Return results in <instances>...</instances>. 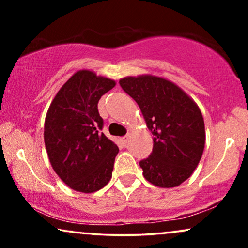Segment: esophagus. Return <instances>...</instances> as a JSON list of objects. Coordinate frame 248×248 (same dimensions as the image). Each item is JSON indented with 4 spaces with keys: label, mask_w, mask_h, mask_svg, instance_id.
Returning <instances> with one entry per match:
<instances>
[{
    "label": "esophagus",
    "mask_w": 248,
    "mask_h": 248,
    "mask_svg": "<svg viewBox=\"0 0 248 248\" xmlns=\"http://www.w3.org/2000/svg\"><path fill=\"white\" fill-rule=\"evenodd\" d=\"M120 141H121V143L123 144V145H125L127 143V141H128V135H125V137H122V138H120Z\"/></svg>",
    "instance_id": "34e87169"
}]
</instances>
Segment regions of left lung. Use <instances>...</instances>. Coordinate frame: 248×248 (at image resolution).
<instances>
[{"label":"left lung","mask_w":248,"mask_h":248,"mask_svg":"<svg viewBox=\"0 0 248 248\" xmlns=\"http://www.w3.org/2000/svg\"><path fill=\"white\" fill-rule=\"evenodd\" d=\"M120 86L137 101L154 134L152 152L140 161L144 178L159 187L181 185L204 150V121L198 105L162 78L128 77L120 80Z\"/></svg>","instance_id":"8db88e82"}]
</instances>
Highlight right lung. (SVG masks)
Instances as JSON below:
<instances>
[{"mask_svg":"<svg viewBox=\"0 0 248 248\" xmlns=\"http://www.w3.org/2000/svg\"><path fill=\"white\" fill-rule=\"evenodd\" d=\"M115 81L82 70L64 83L47 111L44 140L50 165L74 191L93 193L111 178L117 145L101 130L98 101Z\"/></svg>","mask_w":248,"mask_h":248,"instance_id":"obj_1","label":"right lung"}]
</instances>
